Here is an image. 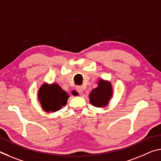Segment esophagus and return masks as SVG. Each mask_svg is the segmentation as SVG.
<instances>
[{"mask_svg":"<svg viewBox=\"0 0 161 161\" xmlns=\"http://www.w3.org/2000/svg\"><path fill=\"white\" fill-rule=\"evenodd\" d=\"M84 87L82 86H79L77 87V91L79 92L80 94H82L84 93Z\"/></svg>","mask_w":161,"mask_h":161,"instance_id":"1","label":"esophagus"}]
</instances>
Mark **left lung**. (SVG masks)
Listing matches in <instances>:
<instances>
[{"mask_svg":"<svg viewBox=\"0 0 161 161\" xmlns=\"http://www.w3.org/2000/svg\"><path fill=\"white\" fill-rule=\"evenodd\" d=\"M112 94L113 89L111 83L101 79L98 82V86L89 95V102L94 107L103 108L108 104Z\"/></svg>","mask_w":161,"mask_h":161,"instance_id":"obj_1","label":"left lung"}]
</instances>
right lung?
Listing matches in <instances>:
<instances>
[{
  "label": "right lung",
  "instance_id": "add662e5",
  "mask_svg": "<svg viewBox=\"0 0 161 161\" xmlns=\"http://www.w3.org/2000/svg\"><path fill=\"white\" fill-rule=\"evenodd\" d=\"M37 97L43 110L55 112L67 104L69 95L58 84L44 83L38 90Z\"/></svg>",
  "mask_w": 161,
  "mask_h": 161
}]
</instances>
